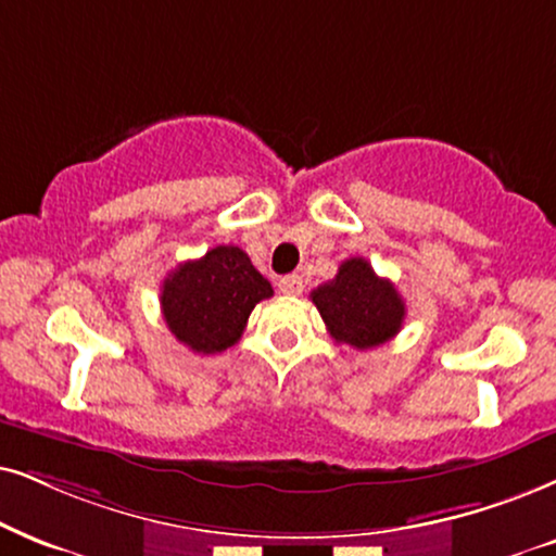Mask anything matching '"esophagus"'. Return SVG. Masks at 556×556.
Listing matches in <instances>:
<instances>
[{
  "label": "esophagus",
  "mask_w": 556,
  "mask_h": 556,
  "mask_svg": "<svg viewBox=\"0 0 556 556\" xmlns=\"http://www.w3.org/2000/svg\"><path fill=\"white\" fill-rule=\"evenodd\" d=\"M279 292L290 294V298H298V294H302V277H300V274H287V277L279 279Z\"/></svg>",
  "instance_id": "esophagus-1"
}]
</instances>
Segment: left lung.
<instances>
[{
  "mask_svg": "<svg viewBox=\"0 0 556 556\" xmlns=\"http://www.w3.org/2000/svg\"><path fill=\"white\" fill-rule=\"evenodd\" d=\"M326 323L330 339L354 349L388 343L405 320V302L390 279L377 277L367 258L354 256L339 266V274L311 292Z\"/></svg>",
  "mask_w": 556,
  "mask_h": 556,
  "instance_id": "left-lung-1",
  "label": "left lung"
}]
</instances>
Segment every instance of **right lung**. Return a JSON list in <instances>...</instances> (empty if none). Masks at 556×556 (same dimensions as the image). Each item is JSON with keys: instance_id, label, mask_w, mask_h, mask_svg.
<instances>
[{"instance_id": "1", "label": "right lung", "mask_w": 556, "mask_h": 556, "mask_svg": "<svg viewBox=\"0 0 556 556\" xmlns=\"http://www.w3.org/2000/svg\"><path fill=\"white\" fill-rule=\"evenodd\" d=\"M274 290L238 245H215L179 264L161 287V313L174 339L194 354H220L241 339L256 302Z\"/></svg>"}]
</instances>
